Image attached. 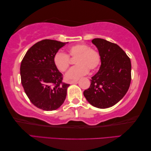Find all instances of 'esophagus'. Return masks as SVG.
Segmentation results:
<instances>
[{
	"label": "esophagus",
	"mask_w": 151,
	"mask_h": 151,
	"mask_svg": "<svg viewBox=\"0 0 151 151\" xmlns=\"http://www.w3.org/2000/svg\"><path fill=\"white\" fill-rule=\"evenodd\" d=\"M78 80H72V81H70L69 83H70V84H73V83H78Z\"/></svg>",
	"instance_id": "1"
}]
</instances>
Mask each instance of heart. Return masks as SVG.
<instances>
[{"instance_id":"heart-1","label":"heart","mask_w":151,"mask_h":151,"mask_svg":"<svg viewBox=\"0 0 151 151\" xmlns=\"http://www.w3.org/2000/svg\"><path fill=\"white\" fill-rule=\"evenodd\" d=\"M68 55L76 58L77 65L70 69L65 74L67 80H76L88 73L89 70H95L100 65V55L97 51L90 49L85 44H77L68 49ZM53 62L60 71H65L70 66V58L62 52H58L53 57Z\"/></svg>"}]
</instances>
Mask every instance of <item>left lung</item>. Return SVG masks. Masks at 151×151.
I'll list each match as a JSON object with an SVG mask.
<instances>
[{
	"label": "left lung",
	"mask_w": 151,
	"mask_h": 151,
	"mask_svg": "<svg viewBox=\"0 0 151 151\" xmlns=\"http://www.w3.org/2000/svg\"><path fill=\"white\" fill-rule=\"evenodd\" d=\"M92 43L98 49L101 65L83 96L91 105L104 109L114 106L127 93L131 81V62L116 44L100 38Z\"/></svg>",
	"instance_id": "8db88e82"
}]
</instances>
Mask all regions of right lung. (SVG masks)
Segmentation results:
<instances>
[{"mask_svg": "<svg viewBox=\"0 0 151 151\" xmlns=\"http://www.w3.org/2000/svg\"><path fill=\"white\" fill-rule=\"evenodd\" d=\"M66 43L44 39L27 51L21 64V83L34 106L52 111L63 104L70 84L62 82V73L56 68L53 57Z\"/></svg>", "mask_w": 151, "mask_h": 151, "instance_id": "add662e5", "label": "right lung"}]
</instances>
